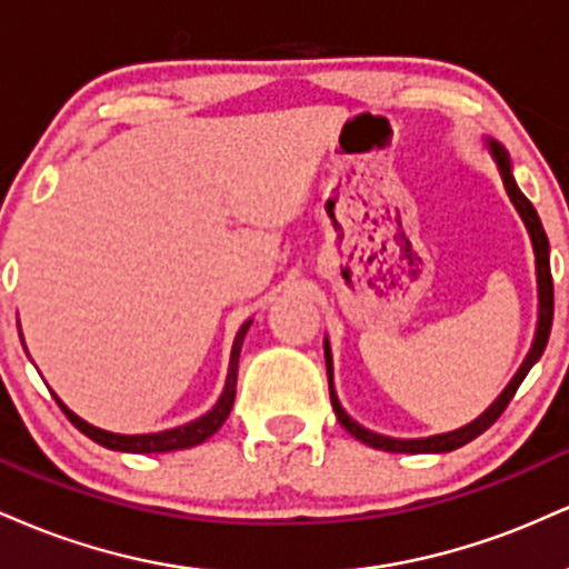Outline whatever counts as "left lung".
<instances>
[{
	"mask_svg": "<svg viewBox=\"0 0 569 569\" xmlns=\"http://www.w3.org/2000/svg\"><path fill=\"white\" fill-rule=\"evenodd\" d=\"M485 147H487L489 158H492L495 166H498L502 187H506V192H508V198H511V202H513L516 213H519L521 221H525L527 234H530V243H532V253H535V278H538V326H535V337H532L530 352H527V356H525L521 367L516 369V375L511 377V382H508L506 388H502V393L495 398V401L489 403V407L481 411V415L476 417L473 422H468V426H462V428H457V430H449V433L422 436V439H393V436H382V433H375V430L358 426V422L352 420L348 411L342 409V403H339L337 390H335V363H331L329 339H323V356H326V371H329L331 407H335V415H337V420L342 422V428L348 430L350 436H356L358 441L367 443V447L382 449V452H407V455H417V452H436V455H439V452H452V449H460L462 443L473 441L476 436L485 433V430L492 426L495 420H498L502 411H506L508 401H511L513 393H516V388H519L521 380H525V377H527V371H530L535 363L540 361V356H543V350H546L548 335H551V321H553L551 248H548V238H546L543 224H540L538 211H535L532 202L525 198V192H521L519 184H516L511 154H508L506 147H502V143L495 141V139H485Z\"/></svg>",
	"mask_w": 569,
	"mask_h": 569,
	"instance_id": "1",
	"label": "left lung"
}]
</instances>
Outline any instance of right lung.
Wrapping results in <instances>:
<instances>
[{
  "label": "right lung",
  "instance_id": "obj_1",
  "mask_svg": "<svg viewBox=\"0 0 569 569\" xmlns=\"http://www.w3.org/2000/svg\"><path fill=\"white\" fill-rule=\"evenodd\" d=\"M251 321H246L243 326L238 329V335H234V342H232V352H230V369H227V382H224V390H221L219 401L213 403L211 409L206 411V415H200L198 420H189L184 426H176V428H168V430H158V433H112V430H103V428H96L90 426L88 420H82L80 415H74L67 403L61 401L53 393V398L58 401V407L63 409V415L69 417L71 426L77 430H82L88 439H93L96 443H101V447L107 449H114V452H136V455H158V452H173V449H189V447H198L206 439H211L217 430L224 426V420L230 417V409L234 403V388H238V361H240V348H243V339H246V331ZM23 339V335H21Z\"/></svg>",
  "mask_w": 569,
  "mask_h": 569
}]
</instances>
